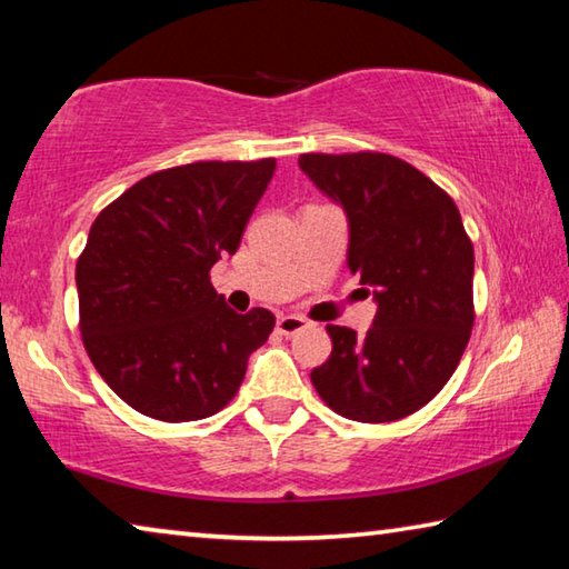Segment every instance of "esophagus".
Masks as SVG:
<instances>
[{
  "mask_svg": "<svg viewBox=\"0 0 569 569\" xmlns=\"http://www.w3.org/2000/svg\"><path fill=\"white\" fill-rule=\"evenodd\" d=\"M307 328V320L302 315H279L277 318V332L282 335H295Z\"/></svg>",
  "mask_w": 569,
  "mask_h": 569,
  "instance_id": "34e87169",
  "label": "esophagus"
}]
</instances>
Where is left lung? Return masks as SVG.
Masks as SVG:
<instances>
[{
    "label": "left lung",
    "mask_w": 569,
    "mask_h": 569,
    "mask_svg": "<svg viewBox=\"0 0 569 569\" xmlns=\"http://www.w3.org/2000/svg\"><path fill=\"white\" fill-rule=\"evenodd\" d=\"M300 169L348 217V267L378 312L360 335L328 325L330 358L310 372L335 413L388 423L449 383L473 328V247L453 199L388 153H302Z\"/></svg>",
    "instance_id": "obj_1"
}]
</instances>
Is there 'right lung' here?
I'll list each match as a JSON object with an SVG mask.
<instances>
[{
  "label": "right lung",
  "mask_w": 569,
  "mask_h": 569,
  "mask_svg": "<svg viewBox=\"0 0 569 569\" xmlns=\"http://www.w3.org/2000/svg\"><path fill=\"white\" fill-rule=\"evenodd\" d=\"M277 169L199 161L146 176L98 213L74 267L80 332L102 380L138 413L209 418L244 380L274 315H237L209 269L234 254Z\"/></svg>",
  "instance_id": "add662e5"
}]
</instances>
